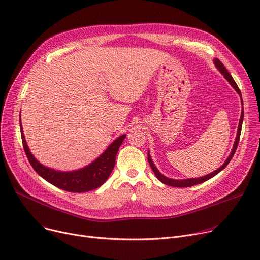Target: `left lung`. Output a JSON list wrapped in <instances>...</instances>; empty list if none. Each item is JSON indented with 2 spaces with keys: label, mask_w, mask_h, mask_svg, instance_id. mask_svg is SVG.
Listing matches in <instances>:
<instances>
[{
  "label": "left lung",
  "mask_w": 260,
  "mask_h": 260,
  "mask_svg": "<svg viewBox=\"0 0 260 260\" xmlns=\"http://www.w3.org/2000/svg\"><path fill=\"white\" fill-rule=\"evenodd\" d=\"M213 63L215 66V68L217 69V71L221 73L224 78L227 80V81L229 82V84L235 89V91L238 93V95L241 96V100H242V105L243 104V98H242V93H241V90H239L238 86L236 85L235 81L233 80L232 76L230 75V73L227 71V69L224 67V64L218 60L217 58H214L213 59ZM243 121H244V107H242V114H241V118H239V122H238V127H237V132H236V136H235V141H234V144H233V147H232V150H231V153L229 154L228 158L225 160V162L219 167L218 169H216L215 171H213L212 173L210 174H207L206 176H202V177H199V178H187V179H171L165 175H162L160 172L158 171V169L156 168V166L154 165L152 158H151V155H150V152L148 151V160H149V164H150V167L152 168L155 176L157 177V179L159 181H161L162 183L167 184V185H170V186H175V187H189V186H192V185H196V184H200V183H203L207 180H209V179H211L212 177H214L215 175H217L219 172L223 171L227 166L228 164L230 162V160L232 159L235 151H236V148H237V145H238V142H239V136H241V132H242V126H243Z\"/></svg>",
  "instance_id": "obj_1"
}]
</instances>
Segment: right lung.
<instances>
[{
    "instance_id": "add662e5",
    "label": "right lung",
    "mask_w": 260,
    "mask_h": 260,
    "mask_svg": "<svg viewBox=\"0 0 260 260\" xmlns=\"http://www.w3.org/2000/svg\"><path fill=\"white\" fill-rule=\"evenodd\" d=\"M19 127H21L22 141L26 155L35 172L49 183L70 192H85L104 184L114 168L117 151L127 135L123 134L115 138L107 149L88 166L79 170L64 172L46 167L34 157L26 142L21 123V115H19Z\"/></svg>"
}]
</instances>
